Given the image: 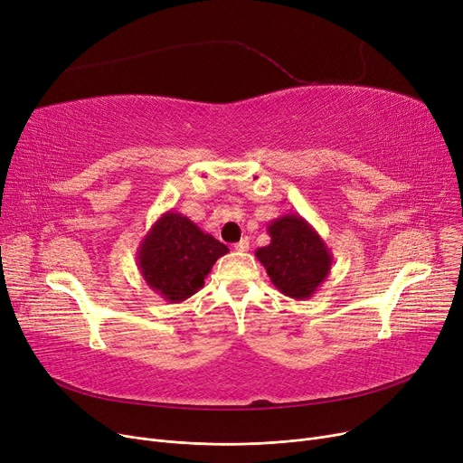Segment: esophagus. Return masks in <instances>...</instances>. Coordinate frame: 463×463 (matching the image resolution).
Returning <instances> with one entry per match:
<instances>
[{"instance_id": "34e87169", "label": "esophagus", "mask_w": 463, "mask_h": 463, "mask_svg": "<svg viewBox=\"0 0 463 463\" xmlns=\"http://www.w3.org/2000/svg\"><path fill=\"white\" fill-rule=\"evenodd\" d=\"M234 250H236V251H248V250H250V238L246 236V238H241L240 241H236Z\"/></svg>"}]
</instances>
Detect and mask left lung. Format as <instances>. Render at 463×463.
I'll return each instance as SVG.
<instances>
[{
    "instance_id": "obj_1",
    "label": "left lung",
    "mask_w": 463,
    "mask_h": 463,
    "mask_svg": "<svg viewBox=\"0 0 463 463\" xmlns=\"http://www.w3.org/2000/svg\"><path fill=\"white\" fill-rule=\"evenodd\" d=\"M270 244L255 257L285 297L307 300L328 278L334 257L321 234L300 213H285L269 223Z\"/></svg>"
}]
</instances>
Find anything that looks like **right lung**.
<instances>
[{
	"label": "right lung",
	"instance_id": "1",
	"mask_svg": "<svg viewBox=\"0 0 463 463\" xmlns=\"http://www.w3.org/2000/svg\"><path fill=\"white\" fill-rule=\"evenodd\" d=\"M229 248L175 210L161 217L144 234L137 250L138 270L163 300L178 304L204 287V279Z\"/></svg>",
	"mask_w": 463,
	"mask_h": 463
}]
</instances>
